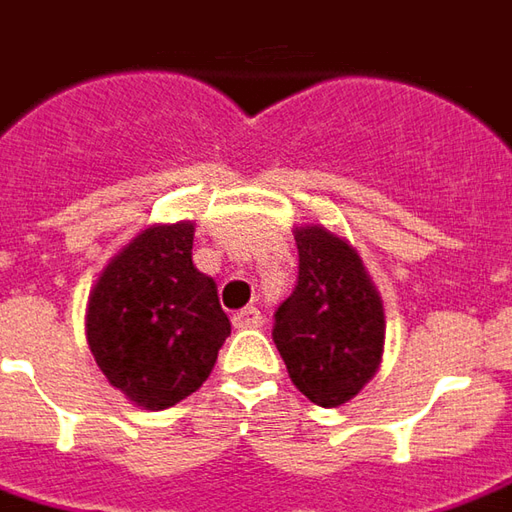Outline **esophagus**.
<instances>
[{
    "label": "esophagus",
    "instance_id": "obj_1",
    "mask_svg": "<svg viewBox=\"0 0 512 512\" xmlns=\"http://www.w3.org/2000/svg\"><path fill=\"white\" fill-rule=\"evenodd\" d=\"M232 326L235 328H260L263 326V314H260L255 306H249V309L238 311V314L232 317Z\"/></svg>",
    "mask_w": 512,
    "mask_h": 512
}]
</instances>
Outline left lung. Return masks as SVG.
<instances>
[{
	"label": "left lung",
	"instance_id": "left-lung-1",
	"mask_svg": "<svg viewBox=\"0 0 512 512\" xmlns=\"http://www.w3.org/2000/svg\"><path fill=\"white\" fill-rule=\"evenodd\" d=\"M297 286L274 311L272 340L300 394L337 408L377 374L385 311L357 249L320 223L294 229Z\"/></svg>",
	"mask_w": 512,
	"mask_h": 512
}]
</instances>
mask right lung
Segmentation results:
<instances>
[{"label": "right lung", "mask_w": 512, "mask_h": 512, "mask_svg": "<svg viewBox=\"0 0 512 512\" xmlns=\"http://www.w3.org/2000/svg\"><path fill=\"white\" fill-rule=\"evenodd\" d=\"M192 238V221L144 229L87 300V343L101 374L144 411L195 394L232 331L215 280L192 263Z\"/></svg>", "instance_id": "obj_1"}]
</instances>
